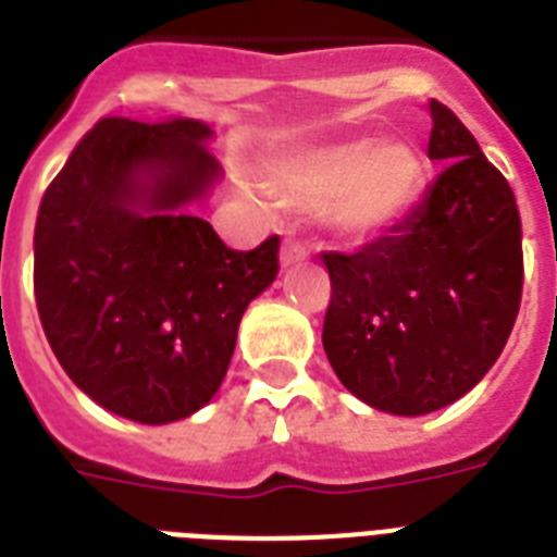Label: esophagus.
Returning <instances> with one entry per match:
<instances>
[{
	"label": "esophagus",
	"mask_w": 557,
	"mask_h": 557,
	"mask_svg": "<svg viewBox=\"0 0 557 557\" xmlns=\"http://www.w3.org/2000/svg\"><path fill=\"white\" fill-rule=\"evenodd\" d=\"M309 260V248L300 243H295V239H286L283 243V251H280V262H283V269H288V265H300V262Z\"/></svg>",
	"instance_id": "obj_1"
}]
</instances>
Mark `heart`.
Here are the masks:
<instances>
[{"label":"heart","mask_w":557,"mask_h":557,"mask_svg":"<svg viewBox=\"0 0 557 557\" xmlns=\"http://www.w3.org/2000/svg\"><path fill=\"white\" fill-rule=\"evenodd\" d=\"M424 178L422 152L405 138H347L286 156L271 190L283 208L323 213L335 234L367 243L405 225Z\"/></svg>","instance_id":"1"}]
</instances>
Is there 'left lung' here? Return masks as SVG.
<instances>
[{
	"label": "left lung",
	"instance_id": "left-lung-1",
	"mask_svg": "<svg viewBox=\"0 0 557 557\" xmlns=\"http://www.w3.org/2000/svg\"><path fill=\"white\" fill-rule=\"evenodd\" d=\"M428 159L445 164L405 225L358 253H323V349L341 384L393 416L454 405L511 335L523 292L515 193L476 138L431 100Z\"/></svg>",
	"mask_w": 557,
	"mask_h": 557
}]
</instances>
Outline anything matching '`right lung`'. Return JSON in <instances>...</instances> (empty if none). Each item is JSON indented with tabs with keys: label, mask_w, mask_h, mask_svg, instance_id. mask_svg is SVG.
I'll return each mask as SVG.
<instances>
[{
	"label": "right lung",
	"mask_w": 557,
	"mask_h": 557,
	"mask_svg": "<svg viewBox=\"0 0 557 557\" xmlns=\"http://www.w3.org/2000/svg\"><path fill=\"white\" fill-rule=\"evenodd\" d=\"M201 121L103 117L39 201L34 295L77 387L141 424L187 419L216 396L280 239L231 251L196 205L222 176Z\"/></svg>",
	"instance_id": "obj_1"
}]
</instances>
